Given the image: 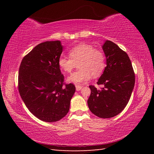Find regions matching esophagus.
Wrapping results in <instances>:
<instances>
[{"instance_id": "1", "label": "esophagus", "mask_w": 154, "mask_h": 154, "mask_svg": "<svg viewBox=\"0 0 154 154\" xmlns=\"http://www.w3.org/2000/svg\"><path fill=\"white\" fill-rule=\"evenodd\" d=\"M75 87H76V90H77V91H79L80 90H82V85H77Z\"/></svg>"}]
</instances>
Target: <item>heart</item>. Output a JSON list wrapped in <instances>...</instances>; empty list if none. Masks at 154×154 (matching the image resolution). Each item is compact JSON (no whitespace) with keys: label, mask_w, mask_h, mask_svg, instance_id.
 I'll use <instances>...</instances> for the list:
<instances>
[{"label":"heart","mask_w":154,"mask_h":154,"mask_svg":"<svg viewBox=\"0 0 154 154\" xmlns=\"http://www.w3.org/2000/svg\"><path fill=\"white\" fill-rule=\"evenodd\" d=\"M70 58L60 56L58 64L66 72H71L79 64L80 69L68 77L67 81L75 85L88 82L91 75L98 77L105 67V57L102 51L89 44L82 43L69 51Z\"/></svg>","instance_id":"b5f03b06"}]
</instances>
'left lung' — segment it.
<instances>
[{
	"mask_svg": "<svg viewBox=\"0 0 154 154\" xmlns=\"http://www.w3.org/2000/svg\"><path fill=\"white\" fill-rule=\"evenodd\" d=\"M106 66L97 82L100 90L90 85L88 100L90 110L100 118H111L124 110L131 96L135 75L128 54L111 41L103 45Z\"/></svg>",
	"mask_w": 154,
	"mask_h": 154,
	"instance_id": "8db88e82",
	"label": "left lung"
}]
</instances>
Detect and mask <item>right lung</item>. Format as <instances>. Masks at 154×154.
Here are the masks:
<instances>
[{
	"label": "right lung",
	"mask_w": 154,
	"mask_h": 154,
	"mask_svg": "<svg viewBox=\"0 0 154 154\" xmlns=\"http://www.w3.org/2000/svg\"><path fill=\"white\" fill-rule=\"evenodd\" d=\"M60 41L36 45L22 59L18 90L31 113L41 120L55 122L68 113L75 92L72 83L65 84L58 60L62 52Z\"/></svg>",
	"instance_id": "obj_1"
}]
</instances>
